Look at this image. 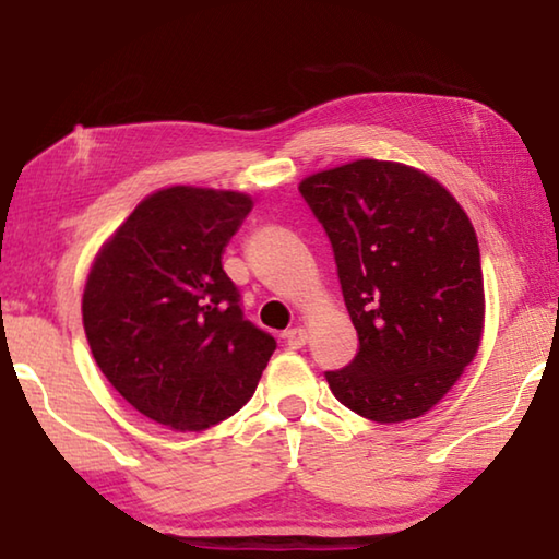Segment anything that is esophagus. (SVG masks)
Listing matches in <instances>:
<instances>
[{"label": "esophagus", "instance_id": "obj_1", "mask_svg": "<svg viewBox=\"0 0 559 559\" xmlns=\"http://www.w3.org/2000/svg\"><path fill=\"white\" fill-rule=\"evenodd\" d=\"M283 343H286L290 349H298L308 343V333L302 328H290L283 333Z\"/></svg>", "mask_w": 559, "mask_h": 559}]
</instances>
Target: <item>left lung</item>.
Returning <instances> with one entry per match:
<instances>
[{"instance_id": "obj_1", "label": "left lung", "mask_w": 559, "mask_h": 559, "mask_svg": "<svg viewBox=\"0 0 559 559\" xmlns=\"http://www.w3.org/2000/svg\"><path fill=\"white\" fill-rule=\"evenodd\" d=\"M298 192L333 246L357 355L325 372L365 419L429 412L478 353L484 271L466 212L437 179L382 159L310 175Z\"/></svg>"}]
</instances>
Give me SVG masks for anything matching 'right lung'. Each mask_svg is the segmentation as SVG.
<instances>
[{"mask_svg":"<svg viewBox=\"0 0 559 559\" xmlns=\"http://www.w3.org/2000/svg\"><path fill=\"white\" fill-rule=\"evenodd\" d=\"M251 197L169 187L135 206L103 246L83 290L100 372L147 419L202 431L251 400L276 340L243 318L226 243Z\"/></svg>","mask_w":559,"mask_h":559,"instance_id":"1","label":"right lung"}]
</instances>
